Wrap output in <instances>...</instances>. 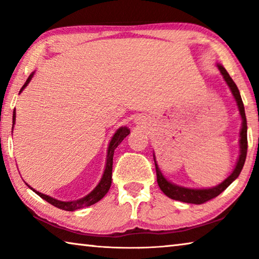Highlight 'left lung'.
I'll list each match as a JSON object with an SVG mask.
<instances>
[{"mask_svg": "<svg viewBox=\"0 0 259 259\" xmlns=\"http://www.w3.org/2000/svg\"><path fill=\"white\" fill-rule=\"evenodd\" d=\"M218 69L221 71L222 75L224 76V80L226 81L227 85L230 87V89L233 94L234 98L236 100V104H238L239 111L241 114V117H242V128H241L240 133V156L238 160V163H236L235 169L233 172L231 174L230 177H227L224 182L219 184L218 186L212 187V188H207V190H194V188H185L181 187L177 185H174L170 182L166 181L163 177V175L161 174L159 166L156 164L155 156H154V162H155V170H156V178H157V184L161 188V191L164 193L166 196H169L170 199L182 201V202L186 203H194V204H202L205 203L207 201L214 199L218 196L223 191H225L227 187H229L232 182L235 181L236 178L241 172V170L243 168L245 157H247V148H248V139H247V119H245V113H244V106L242 103V99H241V96L239 93V89L234 81L232 80L230 74L227 73L226 69L222 66V65H217Z\"/></svg>", "mask_w": 259, "mask_h": 259, "instance_id": "1", "label": "left lung"}]
</instances>
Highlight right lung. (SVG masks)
Here are the masks:
<instances>
[{
    "mask_svg": "<svg viewBox=\"0 0 259 259\" xmlns=\"http://www.w3.org/2000/svg\"><path fill=\"white\" fill-rule=\"evenodd\" d=\"M33 74H34V72L30 74L27 80H26L25 84L23 85V88H21L20 91H19V94L25 89L26 85H27L29 83V81L32 80ZM15 122H16V112L14 111V116H12V123L15 124ZM12 129H14V126H12ZM129 134H130V130L126 128V126H122V128L117 130L115 135L113 136V138H112L111 143H109V146H108L106 168H105V171H104V175L102 177V181L99 182L97 187H96L93 192L89 193V194L85 195L84 198H82L80 200H76V201H68V202H64V201H58V200H56L54 198H50V196H48L46 194H42V193H40V192H36L35 190H33L32 187H30V188H32V190L35 193H36L38 196H41L43 200H46L47 202H49L50 204L55 205V207L59 208V209L66 210V211H74V210H77V209H81V208H84V207H89V205L95 204L96 202H98L99 200H102L104 196L106 195V193L108 192L109 187H111L114 151H115V148L120 145V143Z\"/></svg>",
    "mask_w": 259,
    "mask_h": 259,
    "instance_id": "1",
    "label": "right lung"
}]
</instances>
